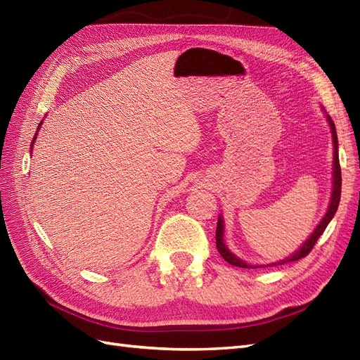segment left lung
<instances>
[{"label": "left lung", "instance_id": "1", "mask_svg": "<svg viewBox=\"0 0 360 360\" xmlns=\"http://www.w3.org/2000/svg\"><path fill=\"white\" fill-rule=\"evenodd\" d=\"M328 122L330 124V129H332V136H333V192H332V198H330V205H329V210L328 213L324 214L323 221L320 222V225L315 228V231L312 233V236L308 238L307 242L303 243V246L297 250L296 254L291 255L290 258L287 259H282L281 263L278 264H285L288 263V261H297L303 257H307L312 248L315 246V243H317V240L320 238V236L323 234V231L326 230V226L329 225V222L332 221V217L335 216L336 210H338V205H340V200H341V167H340V156H338V136H336V129H335V123L332 122V118L328 115ZM224 221L222 217H219L217 219V226H216V248L217 250H219V254L222 255V258L225 261H228V263L233 264V266H237V267H250L248 266L246 263H243V261L240 258H237L236 255H233L230 250L226 249V246L224 245ZM276 266V264H274Z\"/></svg>", "mask_w": 360, "mask_h": 360}]
</instances>
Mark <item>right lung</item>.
<instances>
[{"label":"right lung","instance_id":"right-lung-1","mask_svg":"<svg viewBox=\"0 0 360 360\" xmlns=\"http://www.w3.org/2000/svg\"><path fill=\"white\" fill-rule=\"evenodd\" d=\"M40 124H41V122H40ZM40 124H39V126H40ZM34 139H36V138H34ZM34 139H32V144H34ZM32 144H31V147H32Z\"/></svg>","mask_w":360,"mask_h":360}]
</instances>
